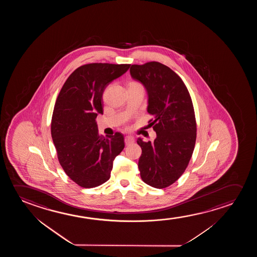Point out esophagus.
I'll return each instance as SVG.
<instances>
[{"label": "esophagus", "mask_w": 257, "mask_h": 257, "mask_svg": "<svg viewBox=\"0 0 257 257\" xmlns=\"http://www.w3.org/2000/svg\"><path fill=\"white\" fill-rule=\"evenodd\" d=\"M134 142V138L132 136H126L124 138V143L125 145H130Z\"/></svg>", "instance_id": "esophagus-1"}]
</instances>
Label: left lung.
I'll return each mask as SVG.
<instances>
[{
	"instance_id": "1",
	"label": "left lung",
	"mask_w": 257,
	"mask_h": 257,
	"mask_svg": "<svg viewBox=\"0 0 257 257\" xmlns=\"http://www.w3.org/2000/svg\"><path fill=\"white\" fill-rule=\"evenodd\" d=\"M132 78L148 93L150 124L156 133L154 142L137 140L142 154L139 169L144 183L163 189L175 183L189 164L197 137V125L190 93L182 79L159 62L133 65Z\"/></svg>"
}]
</instances>
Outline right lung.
<instances>
[{
	"instance_id": "add662e5",
	"label": "right lung",
	"mask_w": 257,
	"mask_h": 257,
	"mask_svg": "<svg viewBox=\"0 0 257 257\" xmlns=\"http://www.w3.org/2000/svg\"><path fill=\"white\" fill-rule=\"evenodd\" d=\"M131 65L92 63L67 78L53 109L51 133L60 165L83 188H94L110 177L113 162L124 148L123 135L98 134L95 118L103 113L106 87L126 73Z\"/></svg>"
}]
</instances>
